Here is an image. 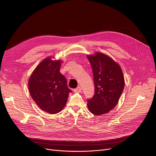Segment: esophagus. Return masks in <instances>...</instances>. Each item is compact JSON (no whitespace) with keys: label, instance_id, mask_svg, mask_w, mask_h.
<instances>
[{"label":"esophagus","instance_id":"esophagus-1","mask_svg":"<svg viewBox=\"0 0 156 156\" xmlns=\"http://www.w3.org/2000/svg\"><path fill=\"white\" fill-rule=\"evenodd\" d=\"M74 92H81V88L80 87H77L76 88L74 89Z\"/></svg>","mask_w":156,"mask_h":156}]
</instances>
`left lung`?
I'll return each mask as SVG.
<instances>
[{
	"label": "left lung",
	"mask_w": 156,
	"mask_h": 156,
	"mask_svg": "<svg viewBox=\"0 0 156 156\" xmlns=\"http://www.w3.org/2000/svg\"><path fill=\"white\" fill-rule=\"evenodd\" d=\"M92 66L95 90L88 99L90 112L100 115L109 112L119 102L124 88V79L120 66L101 53L88 55Z\"/></svg>",
	"instance_id": "8db88e82"
}]
</instances>
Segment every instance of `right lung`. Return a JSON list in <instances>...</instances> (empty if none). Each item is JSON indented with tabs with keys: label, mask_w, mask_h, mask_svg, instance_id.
<instances>
[{
	"label": "right lung",
	"mask_w": 156,
	"mask_h": 156,
	"mask_svg": "<svg viewBox=\"0 0 156 156\" xmlns=\"http://www.w3.org/2000/svg\"><path fill=\"white\" fill-rule=\"evenodd\" d=\"M61 60L47 58L40 63L29 79V89L33 100L42 110L55 114L62 109L68 101L67 80L60 73Z\"/></svg>",
	"instance_id": "1"
}]
</instances>
